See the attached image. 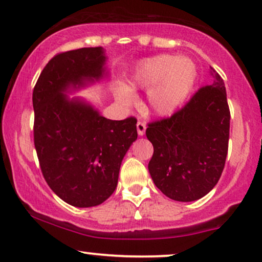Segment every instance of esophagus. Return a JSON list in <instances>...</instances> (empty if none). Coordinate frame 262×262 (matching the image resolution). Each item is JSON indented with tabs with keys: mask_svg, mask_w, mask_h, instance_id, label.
<instances>
[{
	"mask_svg": "<svg viewBox=\"0 0 262 262\" xmlns=\"http://www.w3.org/2000/svg\"><path fill=\"white\" fill-rule=\"evenodd\" d=\"M137 130H138V134H139V137H143L145 134V130H146V124H145L144 122H138L137 123Z\"/></svg>",
	"mask_w": 262,
	"mask_h": 262,
	"instance_id": "34e87169",
	"label": "esophagus"
}]
</instances>
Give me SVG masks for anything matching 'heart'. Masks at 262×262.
<instances>
[{
  "mask_svg": "<svg viewBox=\"0 0 262 262\" xmlns=\"http://www.w3.org/2000/svg\"><path fill=\"white\" fill-rule=\"evenodd\" d=\"M198 79V67L187 56L157 55L135 66L128 86H119L116 95L124 106L137 102L134 91H146V110L159 117L172 115L188 99Z\"/></svg>",
  "mask_w": 262,
  "mask_h": 262,
  "instance_id": "obj_1",
  "label": "heart"
}]
</instances>
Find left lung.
<instances>
[{
	"instance_id": "1",
	"label": "left lung",
	"mask_w": 262,
	"mask_h": 262,
	"mask_svg": "<svg viewBox=\"0 0 262 262\" xmlns=\"http://www.w3.org/2000/svg\"><path fill=\"white\" fill-rule=\"evenodd\" d=\"M229 119L225 83L213 71L210 85L201 88L181 111L150 123L146 137L154 155L149 172L166 196L188 203L212 190L225 167Z\"/></svg>"
}]
</instances>
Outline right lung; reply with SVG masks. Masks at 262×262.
<instances>
[{"label":"right lung","instance_id":"right-lung-1","mask_svg":"<svg viewBox=\"0 0 262 262\" xmlns=\"http://www.w3.org/2000/svg\"><path fill=\"white\" fill-rule=\"evenodd\" d=\"M102 47L55 56L33 91L34 144L43 178L63 201L91 207L111 196L137 140V119L112 121L83 97L68 95L110 77Z\"/></svg>","mask_w":262,"mask_h":262}]
</instances>
